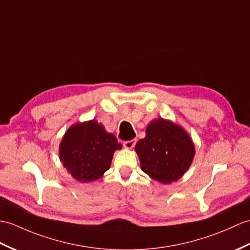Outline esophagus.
Returning <instances> with one entry per match:
<instances>
[{
	"instance_id": "obj_1",
	"label": "esophagus",
	"mask_w": 250,
	"mask_h": 250,
	"mask_svg": "<svg viewBox=\"0 0 250 250\" xmlns=\"http://www.w3.org/2000/svg\"><path fill=\"white\" fill-rule=\"evenodd\" d=\"M135 144H136V139H131V141H126L124 143V147L125 149H132L135 146Z\"/></svg>"
}]
</instances>
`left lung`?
<instances>
[{"instance_id": "8db88e82", "label": "left lung", "mask_w": 250, "mask_h": 250, "mask_svg": "<svg viewBox=\"0 0 250 250\" xmlns=\"http://www.w3.org/2000/svg\"><path fill=\"white\" fill-rule=\"evenodd\" d=\"M135 151L142 170L162 184L176 182L188 171L195 156L188 133L171 120L153 119L139 139Z\"/></svg>"}]
</instances>
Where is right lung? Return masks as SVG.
<instances>
[{
    "instance_id": "add662e5",
    "label": "right lung",
    "mask_w": 250,
    "mask_h": 250,
    "mask_svg": "<svg viewBox=\"0 0 250 250\" xmlns=\"http://www.w3.org/2000/svg\"><path fill=\"white\" fill-rule=\"evenodd\" d=\"M123 145L97 120L71 125L60 144V160L72 178L81 183L100 179L111 167L116 150Z\"/></svg>"
}]
</instances>
